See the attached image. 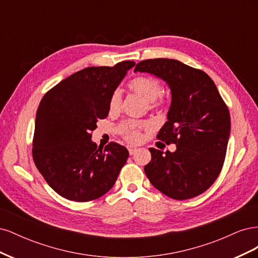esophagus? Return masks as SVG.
<instances>
[{"instance_id": "obj_1", "label": "esophagus", "mask_w": 258, "mask_h": 258, "mask_svg": "<svg viewBox=\"0 0 258 258\" xmlns=\"http://www.w3.org/2000/svg\"><path fill=\"white\" fill-rule=\"evenodd\" d=\"M128 151H129L130 155H134L137 152V147L132 146V145H128Z\"/></svg>"}]
</instances>
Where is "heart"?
I'll use <instances>...</instances> for the list:
<instances>
[{
    "instance_id": "1",
    "label": "heart",
    "mask_w": 258,
    "mask_h": 258,
    "mask_svg": "<svg viewBox=\"0 0 258 258\" xmlns=\"http://www.w3.org/2000/svg\"><path fill=\"white\" fill-rule=\"evenodd\" d=\"M131 90H134L138 95L143 97L147 102H154L157 99L162 91V86L158 79L154 76H139L137 79L132 80L129 84ZM121 104V92L119 89H116L110 99V111L112 113L119 110ZM151 126L150 122L147 121H139L129 119L120 124V130L122 135L127 140L132 142H137L141 139L140 130L148 128Z\"/></svg>"
}]
</instances>
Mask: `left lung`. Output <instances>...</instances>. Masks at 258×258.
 <instances>
[{
  "instance_id": "left-lung-1",
  "label": "left lung",
  "mask_w": 258,
  "mask_h": 258,
  "mask_svg": "<svg viewBox=\"0 0 258 258\" xmlns=\"http://www.w3.org/2000/svg\"><path fill=\"white\" fill-rule=\"evenodd\" d=\"M135 72L158 77L171 92L168 120L157 137L176 150L163 154L151 147L146 176L176 200L205 192L221 172L230 135V115L214 82L201 70L167 58L139 62Z\"/></svg>"
}]
</instances>
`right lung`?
Instances as JSON below:
<instances>
[{
  "label": "right lung",
  "instance_id": "1",
  "mask_svg": "<svg viewBox=\"0 0 258 258\" xmlns=\"http://www.w3.org/2000/svg\"><path fill=\"white\" fill-rule=\"evenodd\" d=\"M90 67L67 77L41 100L35 118L33 160L61 197L86 202L103 196L115 184L129 156L117 143L102 148L91 140L99 119L107 117L113 92L134 68Z\"/></svg>",
  "mask_w": 258,
  "mask_h": 258
}]
</instances>
